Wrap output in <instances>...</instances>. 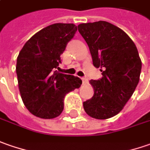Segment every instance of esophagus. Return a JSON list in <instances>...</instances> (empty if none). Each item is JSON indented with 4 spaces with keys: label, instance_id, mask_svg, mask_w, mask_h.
Returning a JSON list of instances; mask_svg holds the SVG:
<instances>
[{
    "label": "esophagus",
    "instance_id": "esophagus-1",
    "mask_svg": "<svg viewBox=\"0 0 150 150\" xmlns=\"http://www.w3.org/2000/svg\"><path fill=\"white\" fill-rule=\"evenodd\" d=\"M82 83H83V85H87L88 84V80L86 78H82Z\"/></svg>",
    "mask_w": 150,
    "mask_h": 150
}]
</instances>
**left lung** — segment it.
<instances>
[{"label":"left lung","mask_w":150,"mask_h":150,"mask_svg":"<svg viewBox=\"0 0 150 150\" xmlns=\"http://www.w3.org/2000/svg\"><path fill=\"white\" fill-rule=\"evenodd\" d=\"M102 78L90 80L92 98L83 103L88 115L106 120L123 110L139 81L142 62L136 45L123 30L107 21L78 25Z\"/></svg>","instance_id":"1"}]
</instances>
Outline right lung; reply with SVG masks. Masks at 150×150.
<instances>
[{
	"mask_svg": "<svg viewBox=\"0 0 150 150\" xmlns=\"http://www.w3.org/2000/svg\"><path fill=\"white\" fill-rule=\"evenodd\" d=\"M76 30L74 24L50 25L35 34L19 53L16 67L19 91L25 106L35 116H59L65 95L82 84L79 77L56 70Z\"/></svg>",
	"mask_w": 150,
	"mask_h": 150,
	"instance_id": "obj_1",
	"label": "right lung"
}]
</instances>
